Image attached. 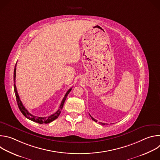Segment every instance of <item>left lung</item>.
Here are the masks:
<instances>
[{
    "instance_id": "obj_1",
    "label": "left lung",
    "mask_w": 160,
    "mask_h": 160,
    "mask_svg": "<svg viewBox=\"0 0 160 160\" xmlns=\"http://www.w3.org/2000/svg\"><path fill=\"white\" fill-rule=\"evenodd\" d=\"M90 117H91V118H92V120H94V122H98V121H97L96 120H95L93 117H92L91 116H90ZM99 123H101V125H105V123H101V122H99Z\"/></svg>"
}]
</instances>
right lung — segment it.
I'll return each instance as SVG.
<instances>
[{"label": "right lung", "instance_id": "1", "mask_svg": "<svg viewBox=\"0 0 160 160\" xmlns=\"http://www.w3.org/2000/svg\"><path fill=\"white\" fill-rule=\"evenodd\" d=\"M16 64L15 65V68H14V93H15V96H16V101H17V103H18V108L19 109V110L21 111V112H22V115H23L26 118H27L28 119L33 121V122H35L36 123H40V124H43V123H51V122L54 121V120H56V118H58V117L59 116L60 113H61V109L63 107V105H64V103L65 102V100L68 95V94H69L70 92V91L72 90V88H70L69 90H68L67 91V92L66 93V94L64 95V97L63 98L62 101H61V105L59 106V108L58 109V110L55 112L54 113L53 115H51V116H49L48 117H35L33 115H32V114H30L28 111L27 109L25 108V106H23V104H22V102L21 101L20 99H19V95L18 94V91H17V89H16V84H15V80H16Z\"/></svg>", "mask_w": 160, "mask_h": 160}]
</instances>
